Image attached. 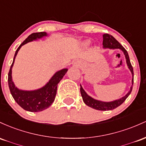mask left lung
Segmentation results:
<instances>
[{
  "mask_svg": "<svg viewBox=\"0 0 146 146\" xmlns=\"http://www.w3.org/2000/svg\"><path fill=\"white\" fill-rule=\"evenodd\" d=\"M103 37H104V40H103V45H104V47H105V48L120 49V50H121L123 52L126 58V62H127V66H128L129 69L130 70L131 72H132V76H133V78H132V85H133V82H134L133 68H132V65H131L127 52L126 51L125 49L124 48V47H123L122 45H121V44L119 43V42H118L112 35H110V34H104V35H103ZM132 86L130 88V90L129 91V92L127 93L125 96L121 98L120 99L116 100V101H112V102H103V101L95 100L94 99H92V97H90V96H88L81 86V88H80L82 98H83V101H84L85 104H86L87 106H89V107L92 108H94L95 110H103V111L112 110L117 108V107H119V106H121V105L125 101V99L128 97L129 95L130 94L131 92H132Z\"/></svg>",
  "mask_w": 146,
  "mask_h": 146,
  "instance_id": "obj_1",
  "label": "left lung"
}]
</instances>
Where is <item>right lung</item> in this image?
<instances>
[{
  "label": "right lung",
  "instance_id": "1",
  "mask_svg": "<svg viewBox=\"0 0 146 146\" xmlns=\"http://www.w3.org/2000/svg\"><path fill=\"white\" fill-rule=\"evenodd\" d=\"M44 36H47L46 32H36L29 36L16 50L14 55L13 63L11 64L9 72L8 73V85L9 90L13 98L22 108L29 112H40L47 109L52 104L54 101L56 94L58 83L67 72V69H63L52 76L50 81L43 88L34 91H23L16 88L11 79V68L14 65V60L17 55L18 52L22 45L27 42L32 41L37 38H40Z\"/></svg>",
  "mask_w": 146,
  "mask_h": 146
}]
</instances>
